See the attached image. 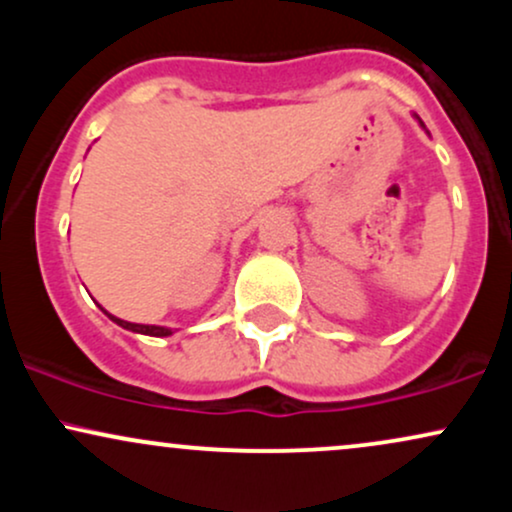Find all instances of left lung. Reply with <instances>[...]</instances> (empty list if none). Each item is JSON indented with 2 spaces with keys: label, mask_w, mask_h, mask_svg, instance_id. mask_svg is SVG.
<instances>
[{
  "label": "left lung",
  "mask_w": 512,
  "mask_h": 512,
  "mask_svg": "<svg viewBox=\"0 0 512 512\" xmlns=\"http://www.w3.org/2000/svg\"><path fill=\"white\" fill-rule=\"evenodd\" d=\"M416 120H419V117H416ZM419 125H421V127H424V122H421V120H419Z\"/></svg>",
  "instance_id": "1"
}]
</instances>
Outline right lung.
<instances>
[{
	"instance_id": "1",
	"label": "right lung",
	"mask_w": 512,
	"mask_h": 512,
	"mask_svg": "<svg viewBox=\"0 0 512 512\" xmlns=\"http://www.w3.org/2000/svg\"><path fill=\"white\" fill-rule=\"evenodd\" d=\"M105 313V310H103ZM110 317V320L117 322L120 327H125V330H132V332H139V334H149V337H168V334H173L168 330V327H158V325H137V322H127V320H120V317L105 313Z\"/></svg>"
}]
</instances>
